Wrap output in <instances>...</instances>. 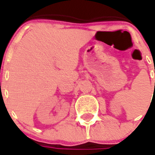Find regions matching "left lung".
Returning <instances> with one entry per match:
<instances>
[{"label":"left lung","instance_id":"left-lung-1","mask_svg":"<svg viewBox=\"0 0 155 155\" xmlns=\"http://www.w3.org/2000/svg\"><path fill=\"white\" fill-rule=\"evenodd\" d=\"M154 85H155V84H154Z\"/></svg>","mask_w":155,"mask_h":155}]
</instances>
